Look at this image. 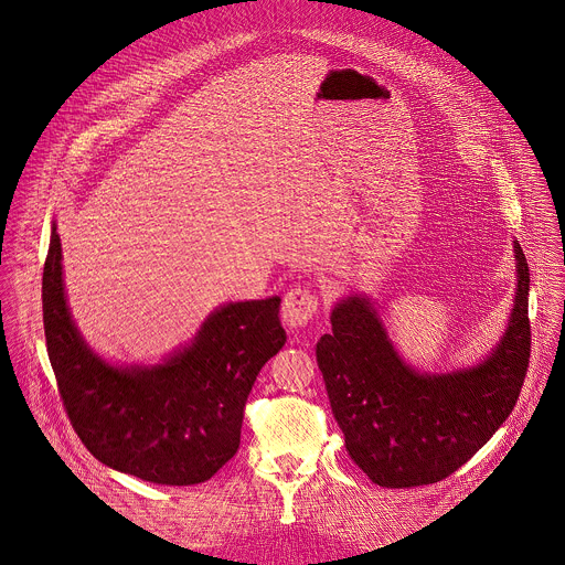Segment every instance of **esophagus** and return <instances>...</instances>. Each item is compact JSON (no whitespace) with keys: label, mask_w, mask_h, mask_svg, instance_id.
Masks as SVG:
<instances>
[{"label":"esophagus","mask_w":565,"mask_h":565,"mask_svg":"<svg viewBox=\"0 0 565 565\" xmlns=\"http://www.w3.org/2000/svg\"><path fill=\"white\" fill-rule=\"evenodd\" d=\"M320 307V298L316 291L305 289V287H296L291 291H287L285 300H282V322L291 330H300L305 326H309L311 320L316 318Z\"/></svg>","instance_id":"obj_1"}]
</instances>
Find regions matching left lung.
I'll return each instance as SVG.
<instances>
[{
	"label": "left lung",
	"mask_w": 565,
	"mask_h": 565,
	"mask_svg": "<svg viewBox=\"0 0 565 565\" xmlns=\"http://www.w3.org/2000/svg\"><path fill=\"white\" fill-rule=\"evenodd\" d=\"M515 298L507 328L472 367L419 372L404 363L367 296L350 294L330 313L318 365L345 450L372 483L430 484L470 461L518 403L529 356V263L513 242Z\"/></svg>",
	"instance_id": "obj_1"
}]
</instances>
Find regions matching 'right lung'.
<instances>
[{"instance_id": "add662e5", "label": "right lung", "mask_w": 565, "mask_h": 565, "mask_svg": "<svg viewBox=\"0 0 565 565\" xmlns=\"http://www.w3.org/2000/svg\"><path fill=\"white\" fill-rule=\"evenodd\" d=\"M280 298L217 307L193 341L157 365H113L82 339L52 224L43 267V326L58 392L86 450L157 484H198L242 441L243 408L260 367L285 345Z\"/></svg>"}]
</instances>
